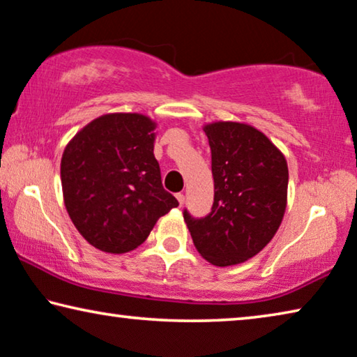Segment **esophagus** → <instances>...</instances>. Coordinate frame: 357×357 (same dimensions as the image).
<instances>
[{
	"instance_id": "34e87169",
	"label": "esophagus",
	"mask_w": 357,
	"mask_h": 357,
	"mask_svg": "<svg viewBox=\"0 0 357 357\" xmlns=\"http://www.w3.org/2000/svg\"><path fill=\"white\" fill-rule=\"evenodd\" d=\"M176 199H178V202H179V205H183L184 204V194H176Z\"/></svg>"
}]
</instances>
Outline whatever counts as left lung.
<instances>
[{
	"label": "left lung",
	"instance_id": "8db88e82",
	"mask_svg": "<svg viewBox=\"0 0 357 357\" xmlns=\"http://www.w3.org/2000/svg\"><path fill=\"white\" fill-rule=\"evenodd\" d=\"M211 149L215 199L208 215L183 211L194 245L206 261L232 266L261 252L287 206L289 167L257 128L216 121L204 128Z\"/></svg>",
	"mask_w": 357,
	"mask_h": 357
}]
</instances>
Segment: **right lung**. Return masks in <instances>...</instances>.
<instances>
[{"label":"right lung","mask_w":357,"mask_h":357,"mask_svg":"<svg viewBox=\"0 0 357 357\" xmlns=\"http://www.w3.org/2000/svg\"><path fill=\"white\" fill-rule=\"evenodd\" d=\"M153 130L155 123L146 115H102L63 151L61 179L68 216L102 252L139 247L158 218L179 205L163 189Z\"/></svg>","instance_id":"add662e5"}]
</instances>
